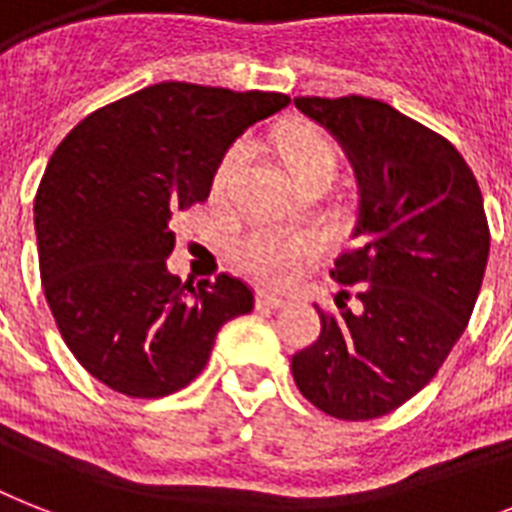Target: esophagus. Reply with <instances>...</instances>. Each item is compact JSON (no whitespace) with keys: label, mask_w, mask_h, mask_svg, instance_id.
<instances>
[{"label":"esophagus","mask_w":512,"mask_h":512,"mask_svg":"<svg viewBox=\"0 0 512 512\" xmlns=\"http://www.w3.org/2000/svg\"><path fill=\"white\" fill-rule=\"evenodd\" d=\"M284 303H287V300L279 295H273V292H257V308H260V311H276V308H281Z\"/></svg>","instance_id":"obj_1"}]
</instances>
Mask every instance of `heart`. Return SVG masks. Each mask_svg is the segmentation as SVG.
Masks as SVG:
<instances>
[{
  "label": "heart",
  "instance_id": "1",
  "mask_svg": "<svg viewBox=\"0 0 512 512\" xmlns=\"http://www.w3.org/2000/svg\"><path fill=\"white\" fill-rule=\"evenodd\" d=\"M279 154L292 172L297 183H313V180H332L337 172V148L332 140L313 124H289L287 130L279 132L276 138ZM249 156V140H236L223 159L217 162L215 175L209 193L212 199L223 201L231 193L236 177ZM321 252V239L313 231H295V228H271V225H257L247 231L236 244V255L241 265L252 276L271 284L295 279L297 271L308 260Z\"/></svg>",
  "mask_w": 512,
  "mask_h": 512
}]
</instances>
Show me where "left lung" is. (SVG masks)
Wrapping results in <instances>:
<instances>
[{
  "label": "left lung",
  "mask_w": 512,
  "mask_h": 512,
  "mask_svg": "<svg viewBox=\"0 0 512 512\" xmlns=\"http://www.w3.org/2000/svg\"><path fill=\"white\" fill-rule=\"evenodd\" d=\"M358 183L353 247L332 279L358 292L292 356L300 393L337 420H374L428 385L468 327L489 260L484 196L460 151L382 100L295 98Z\"/></svg>",
  "instance_id": "8db88e82"
}]
</instances>
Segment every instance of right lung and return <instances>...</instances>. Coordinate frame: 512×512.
Segmentation results:
<instances>
[{
    "mask_svg": "<svg viewBox=\"0 0 512 512\" xmlns=\"http://www.w3.org/2000/svg\"><path fill=\"white\" fill-rule=\"evenodd\" d=\"M281 92L162 82L100 108L55 148L34 199L44 297L68 350L130 398H162L207 366L225 321L255 308L244 281L167 271L172 212L209 196L241 132Z\"/></svg>",
    "mask_w": 512,
    "mask_h": 512,
    "instance_id": "obj_1",
    "label": "right lung"
}]
</instances>
